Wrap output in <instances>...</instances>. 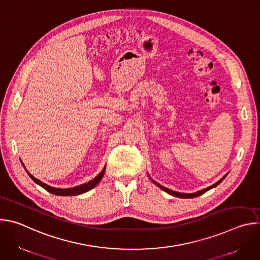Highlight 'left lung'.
Segmentation results:
<instances>
[{"instance_id":"8db88e82","label":"left lung","mask_w":260,"mask_h":260,"mask_svg":"<svg viewBox=\"0 0 260 260\" xmlns=\"http://www.w3.org/2000/svg\"><path fill=\"white\" fill-rule=\"evenodd\" d=\"M225 177H226V175H225L224 177H222L218 182H216L215 184H213L212 186H210V187H208V188H205V189H203V190H200V191H198V192H194V193H181V192L173 191V190H171V189H168V188H166V187L161 186L160 184L156 183V182H155V181H153V180H152V182H153L155 185H157V186H158L160 189H162L164 191L168 192V193H169V194H171V196H174V197H177V198H182V199H192V198H197V197H199V196H202V194H204L205 192H207L208 190H210V189H212V188L216 187L217 185H218L222 180H223Z\"/></svg>"}]
</instances>
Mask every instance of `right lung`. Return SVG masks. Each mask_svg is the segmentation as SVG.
Returning <instances> with one entry per match:
<instances>
[{
  "label": "right lung",
  "instance_id": "add662e5",
  "mask_svg": "<svg viewBox=\"0 0 260 260\" xmlns=\"http://www.w3.org/2000/svg\"><path fill=\"white\" fill-rule=\"evenodd\" d=\"M22 164V162H21ZM23 166V164H22ZM24 168V166H23ZM25 169V168H24ZM105 170H106V167L103 169V171L96 176L94 177L91 181L89 182H86L84 184H81L79 185V186H76V187H72V188H55V187H51L49 186V185L41 182L40 180L36 179L34 176H31L25 169L27 175L31 178V180L37 183L38 185H40L41 187H43L45 190H47L48 192L52 193V194H55V196H60V197H71V196H78V194H81V193H84L90 189H92L94 186H96V184L102 180V178L104 177V174H105Z\"/></svg>",
  "mask_w": 260,
  "mask_h": 260
}]
</instances>
